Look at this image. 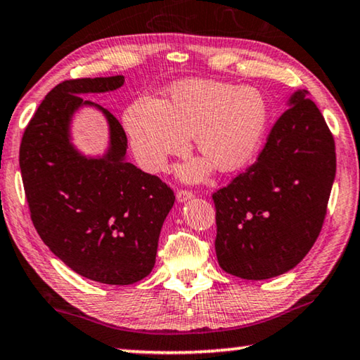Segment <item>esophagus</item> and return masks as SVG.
Here are the masks:
<instances>
[{
  "mask_svg": "<svg viewBox=\"0 0 360 360\" xmlns=\"http://www.w3.org/2000/svg\"><path fill=\"white\" fill-rule=\"evenodd\" d=\"M192 197H194V192H192V191L179 189L178 192H176V198H178V202H179V203H182V202H187V200H191Z\"/></svg>",
  "mask_w": 360,
  "mask_h": 360,
  "instance_id": "1",
  "label": "esophagus"
}]
</instances>
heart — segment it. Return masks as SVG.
Here are the masks:
<instances>
[{
    "label": "heart",
    "instance_id": "b5f03b06",
    "mask_svg": "<svg viewBox=\"0 0 360 360\" xmlns=\"http://www.w3.org/2000/svg\"><path fill=\"white\" fill-rule=\"evenodd\" d=\"M270 108L255 87L187 80L171 89L169 101L141 96L124 112V129L137 162L162 173L171 157L187 152L191 136L207 160L182 166L181 178L200 181L212 169L234 171L248 165L264 142Z\"/></svg>",
    "mask_w": 360,
    "mask_h": 360
}]
</instances>
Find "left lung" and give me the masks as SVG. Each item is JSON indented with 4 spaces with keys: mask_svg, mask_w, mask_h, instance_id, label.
<instances>
[{
    "mask_svg": "<svg viewBox=\"0 0 360 360\" xmlns=\"http://www.w3.org/2000/svg\"><path fill=\"white\" fill-rule=\"evenodd\" d=\"M297 90L257 162L213 194L219 266L243 280L292 270L323 226L336 174L335 141L320 110Z\"/></svg>",
    "mask_w": 360,
    "mask_h": 360,
    "instance_id": "1",
    "label": "left lung"
}]
</instances>
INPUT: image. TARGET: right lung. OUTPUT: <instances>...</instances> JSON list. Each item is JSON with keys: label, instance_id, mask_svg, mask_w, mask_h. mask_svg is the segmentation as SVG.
Masks as SVG:
<instances>
[{"label": "right lung", "instance_id": "add662e5", "mask_svg": "<svg viewBox=\"0 0 360 360\" xmlns=\"http://www.w3.org/2000/svg\"><path fill=\"white\" fill-rule=\"evenodd\" d=\"M124 76L71 79L58 84L25 127L20 174L37 233L80 276L132 284L150 275L174 194L165 182L126 160L127 137L108 110L80 95L122 87ZM92 105L110 127L109 150L85 158L72 146L75 111Z\"/></svg>", "mask_w": 360, "mask_h": 360}]
</instances>
